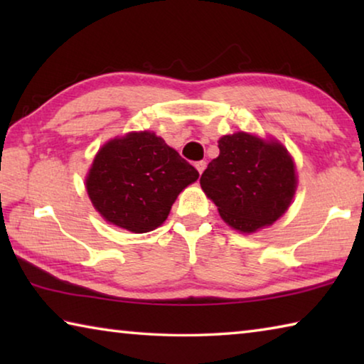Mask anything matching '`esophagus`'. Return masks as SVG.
Segmentation results:
<instances>
[{"label":"esophagus","mask_w":364,"mask_h":364,"mask_svg":"<svg viewBox=\"0 0 364 364\" xmlns=\"http://www.w3.org/2000/svg\"><path fill=\"white\" fill-rule=\"evenodd\" d=\"M205 165H207L205 160H199V162H196V168H197V171H199L200 175H202V171L205 170Z\"/></svg>","instance_id":"esophagus-1"}]
</instances>
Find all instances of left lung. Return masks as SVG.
I'll use <instances>...</instances> for the list:
<instances>
[{"label":"left lung","instance_id":"obj_1","mask_svg":"<svg viewBox=\"0 0 364 364\" xmlns=\"http://www.w3.org/2000/svg\"><path fill=\"white\" fill-rule=\"evenodd\" d=\"M220 156L200 176V186L228 225L254 232L287 210L295 193L291 156L278 143L244 132L218 141Z\"/></svg>","mask_w":364,"mask_h":364}]
</instances>
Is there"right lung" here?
<instances>
[{
  "instance_id": "obj_1",
  "label": "right lung",
  "mask_w": 364,
  "mask_h": 364,
  "mask_svg": "<svg viewBox=\"0 0 364 364\" xmlns=\"http://www.w3.org/2000/svg\"><path fill=\"white\" fill-rule=\"evenodd\" d=\"M199 178L193 165L149 132L112 139L86 178L91 202L109 223L133 232L156 230L176 196Z\"/></svg>"
}]
</instances>
